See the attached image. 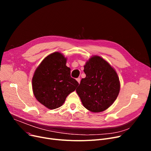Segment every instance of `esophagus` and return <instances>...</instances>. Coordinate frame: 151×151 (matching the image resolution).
<instances>
[{
  "label": "esophagus",
  "instance_id": "34e87169",
  "mask_svg": "<svg viewBox=\"0 0 151 151\" xmlns=\"http://www.w3.org/2000/svg\"><path fill=\"white\" fill-rule=\"evenodd\" d=\"M76 80H77V81L78 82V83H79V84L80 83V81H81V80H80V78H77V79H76Z\"/></svg>",
  "mask_w": 151,
  "mask_h": 151
}]
</instances>
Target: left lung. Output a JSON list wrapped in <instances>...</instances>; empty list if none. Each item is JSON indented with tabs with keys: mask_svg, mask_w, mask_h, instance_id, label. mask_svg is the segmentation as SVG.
Segmentation results:
<instances>
[{
	"mask_svg": "<svg viewBox=\"0 0 151 151\" xmlns=\"http://www.w3.org/2000/svg\"><path fill=\"white\" fill-rule=\"evenodd\" d=\"M86 76L76 91L83 106L93 113L104 111L111 105L120 91L115 70L103 58L95 55L84 65Z\"/></svg>",
	"mask_w": 151,
	"mask_h": 151,
	"instance_id": "1",
	"label": "left lung"
}]
</instances>
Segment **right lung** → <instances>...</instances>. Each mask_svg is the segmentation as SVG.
Here are the masks:
<instances>
[{
  "mask_svg": "<svg viewBox=\"0 0 151 151\" xmlns=\"http://www.w3.org/2000/svg\"><path fill=\"white\" fill-rule=\"evenodd\" d=\"M67 59L59 52L46 57L35 71L32 89L36 99L50 109L61 106L79 83L70 76Z\"/></svg>",
  "mask_w": 151,
  "mask_h": 151,
  "instance_id": "1",
  "label": "right lung"
}]
</instances>
